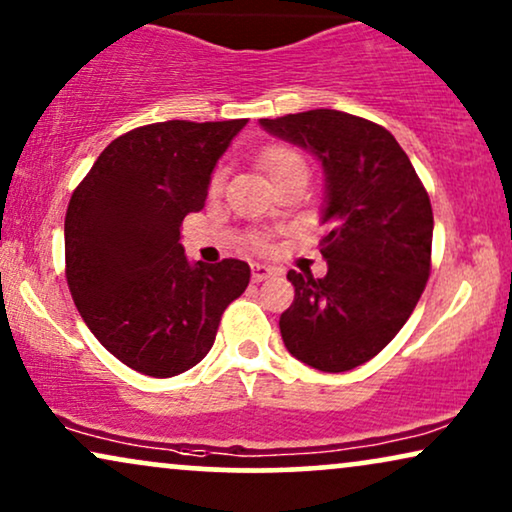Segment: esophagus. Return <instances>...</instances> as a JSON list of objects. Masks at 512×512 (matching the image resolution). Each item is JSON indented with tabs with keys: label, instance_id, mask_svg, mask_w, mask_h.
<instances>
[{
	"label": "esophagus",
	"instance_id": "1",
	"mask_svg": "<svg viewBox=\"0 0 512 512\" xmlns=\"http://www.w3.org/2000/svg\"><path fill=\"white\" fill-rule=\"evenodd\" d=\"M276 269L274 267H267V264H252V281L260 283L264 281V278L274 276Z\"/></svg>",
	"mask_w": 512,
	"mask_h": 512
}]
</instances>
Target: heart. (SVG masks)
<instances>
[{"label": "heart", "instance_id": "heart-1", "mask_svg": "<svg viewBox=\"0 0 512 512\" xmlns=\"http://www.w3.org/2000/svg\"><path fill=\"white\" fill-rule=\"evenodd\" d=\"M260 165L262 170L269 174L271 181L281 177V174H288L293 170H307L304 167V160L302 155L295 151V148L290 146H283V144H274V146H267L264 151H260ZM222 172H215L212 174L210 179V193H219V189H222Z\"/></svg>", "mask_w": 512, "mask_h": 512}]
</instances>
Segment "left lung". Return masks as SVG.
Here are the masks:
<instances>
[{
  "instance_id": "obj_1",
  "label": "left lung",
  "mask_w": 512,
  "mask_h": 512,
  "mask_svg": "<svg viewBox=\"0 0 512 512\" xmlns=\"http://www.w3.org/2000/svg\"><path fill=\"white\" fill-rule=\"evenodd\" d=\"M309 148L326 172L319 250L328 274L288 271L295 300L281 314L288 352L323 373L352 371L390 345L430 276L432 205L409 155L383 125L331 108L260 120Z\"/></svg>"
}]
</instances>
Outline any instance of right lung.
Returning <instances> with one entry per match:
<instances>
[{
	"mask_svg": "<svg viewBox=\"0 0 512 512\" xmlns=\"http://www.w3.org/2000/svg\"><path fill=\"white\" fill-rule=\"evenodd\" d=\"M248 120H167L111 141L66 212V278L89 331L115 359L172 378L205 359L224 309L250 283L241 260L191 264L181 222Z\"/></svg>",
	"mask_w": 512,
	"mask_h": 512,
	"instance_id": "right-lung-1",
	"label": "right lung"
}]
</instances>
